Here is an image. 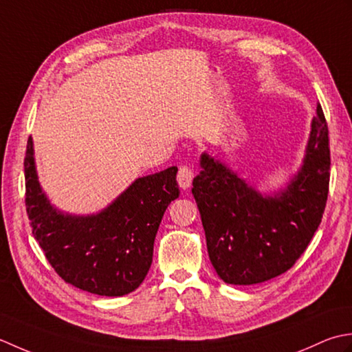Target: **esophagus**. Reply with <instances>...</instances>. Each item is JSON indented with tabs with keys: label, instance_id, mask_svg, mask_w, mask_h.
<instances>
[{
	"label": "esophagus",
	"instance_id": "obj_1",
	"mask_svg": "<svg viewBox=\"0 0 352 352\" xmlns=\"http://www.w3.org/2000/svg\"><path fill=\"white\" fill-rule=\"evenodd\" d=\"M192 177H195V168H192V166H190V164H184V166L179 167L177 184L181 188H184V190L190 188Z\"/></svg>",
	"mask_w": 352,
	"mask_h": 352
}]
</instances>
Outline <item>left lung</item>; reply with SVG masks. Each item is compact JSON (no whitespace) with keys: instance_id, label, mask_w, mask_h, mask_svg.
Instances as JSON below:
<instances>
[{"instance_id":"1","label":"left lung","mask_w":352,"mask_h":352,"mask_svg":"<svg viewBox=\"0 0 352 352\" xmlns=\"http://www.w3.org/2000/svg\"><path fill=\"white\" fill-rule=\"evenodd\" d=\"M329 136L316 107L304 166L278 197L264 199L210 155L200 157L192 196L202 219L208 255L228 284L269 281L293 267L324 216L329 188Z\"/></svg>"}]
</instances>
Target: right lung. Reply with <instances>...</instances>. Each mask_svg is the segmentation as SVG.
<instances>
[{
	"label": "right lung",
	"mask_w": 352,
	"mask_h": 352,
	"mask_svg": "<svg viewBox=\"0 0 352 352\" xmlns=\"http://www.w3.org/2000/svg\"><path fill=\"white\" fill-rule=\"evenodd\" d=\"M25 210L36 241L63 281L100 296H123L147 275L164 212L179 197L177 167L140 177L96 216L57 212L42 192L33 141L24 157Z\"/></svg>",
	"instance_id": "right-lung-1"
}]
</instances>
